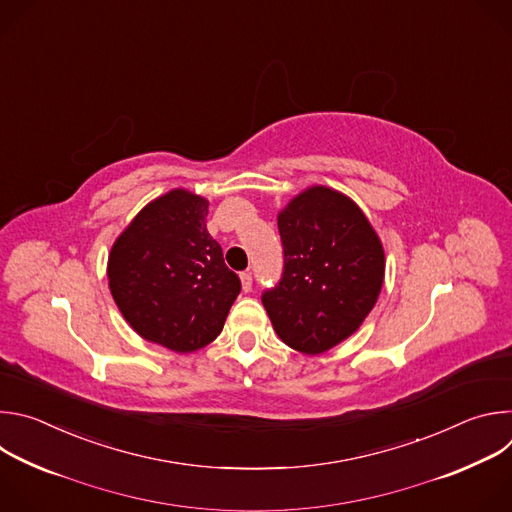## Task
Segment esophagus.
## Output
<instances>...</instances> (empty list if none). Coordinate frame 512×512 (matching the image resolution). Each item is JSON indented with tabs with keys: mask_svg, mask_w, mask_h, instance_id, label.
Here are the masks:
<instances>
[{
	"mask_svg": "<svg viewBox=\"0 0 512 512\" xmlns=\"http://www.w3.org/2000/svg\"><path fill=\"white\" fill-rule=\"evenodd\" d=\"M241 287H243V291H251V287H253V277H251L249 271L241 273Z\"/></svg>",
	"mask_w": 512,
	"mask_h": 512,
	"instance_id": "obj_1",
	"label": "esophagus"
}]
</instances>
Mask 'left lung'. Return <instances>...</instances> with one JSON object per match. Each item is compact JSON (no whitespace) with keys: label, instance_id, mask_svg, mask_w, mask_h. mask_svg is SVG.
Here are the masks:
<instances>
[{"label":"left lung","instance_id":"left-lung-1","mask_svg":"<svg viewBox=\"0 0 512 512\" xmlns=\"http://www.w3.org/2000/svg\"><path fill=\"white\" fill-rule=\"evenodd\" d=\"M277 227L285 267L263 306L287 346L322 354L375 308L385 279L383 243L352 198L320 184L291 198Z\"/></svg>","mask_w":512,"mask_h":512}]
</instances>
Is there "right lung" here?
Masks as SVG:
<instances>
[{
  "instance_id": "right-lung-1",
  "label": "right lung",
  "mask_w": 512,
  "mask_h": 512,
  "mask_svg": "<svg viewBox=\"0 0 512 512\" xmlns=\"http://www.w3.org/2000/svg\"><path fill=\"white\" fill-rule=\"evenodd\" d=\"M208 200L174 188L115 239L107 277L125 322L148 342L194 352L221 334L241 281L206 231Z\"/></svg>"
}]
</instances>
